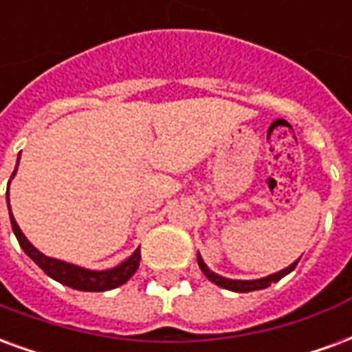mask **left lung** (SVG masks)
I'll return each instance as SVG.
<instances>
[{"mask_svg": "<svg viewBox=\"0 0 352 352\" xmlns=\"http://www.w3.org/2000/svg\"><path fill=\"white\" fill-rule=\"evenodd\" d=\"M298 262H300V258L296 260V262H292V264L288 265V267H285V270H280V272L277 273H272V275L262 277V279L237 280V279H226V277H221V275H217L214 272H211V270L206 265V262L201 260V256H199V252H198V265L207 279L211 280V283H214V285H219V287L226 288V290H232V292H252V290H262V288H267L272 283H277V280L283 279L285 275H288V273L292 272L296 265H298Z\"/></svg>", "mask_w": 352, "mask_h": 352, "instance_id": "8db88e82", "label": "left lung"}]
</instances>
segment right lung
Here are the masks:
<instances>
[{
	"label": "right lung",
	"instance_id": "1",
	"mask_svg": "<svg viewBox=\"0 0 352 352\" xmlns=\"http://www.w3.org/2000/svg\"><path fill=\"white\" fill-rule=\"evenodd\" d=\"M16 166H19V162H16ZM14 173H16V168L12 171V177H14ZM7 206H9V188H7ZM9 214H11L12 232H14V236L19 239L20 247L24 249V252L49 277H52L58 283H62L65 287H72L75 290H85V292H103V290H111V288L120 287V285H124L126 280L130 279L133 273L138 272L139 260H141V251L139 249H135L130 258L124 260L122 264H118L116 267H111V270H103V272H92V270L80 267V265L67 264L64 260L45 256L22 234V230L19 228V224H16V221H14V217L11 213V206H9Z\"/></svg>",
	"mask_w": 352,
	"mask_h": 352
}]
</instances>
